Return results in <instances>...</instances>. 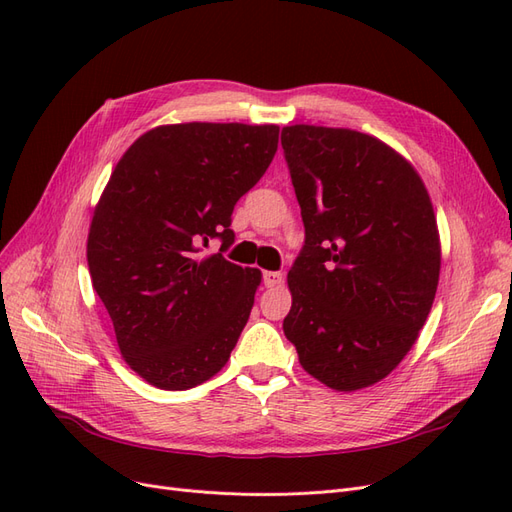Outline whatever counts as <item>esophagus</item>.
<instances>
[{"label": "esophagus", "mask_w": 512, "mask_h": 512, "mask_svg": "<svg viewBox=\"0 0 512 512\" xmlns=\"http://www.w3.org/2000/svg\"><path fill=\"white\" fill-rule=\"evenodd\" d=\"M262 282H265V286H267V288L282 286V282H284V273H282V271H265V273H262Z\"/></svg>", "instance_id": "1"}]
</instances>
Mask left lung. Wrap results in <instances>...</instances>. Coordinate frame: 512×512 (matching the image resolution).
Masks as SVG:
<instances>
[{"label": "left lung", "instance_id": "obj_1", "mask_svg": "<svg viewBox=\"0 0 512 512\" xmlns=\"http://www.w3.org/2000/svg\"><path fill=\"white\" fill-rule=\"evenodd\" d=\"M282 147L305 226L284 333L307 374L365 389L408 354L436 297L429 194L410 162L363 132L301 123L282 130Z\"/></svg>", "mask_w": 512, "mask_h": 512}]
</instances>
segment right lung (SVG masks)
<instances>
[{
	"instance_id": "obj_1",
	"label": "right lung",
	"mask_w": 512,
	"mask_h": 512,
	"mask_svg": "<svg viewBox=\"0 0 512 512\" xmlns=\"http://www.w3.org/2000/svg\"><path fill=\"white\" fill-rule=\"evenodd\" d=\"M277 138V126H160L134 141L106 183L87 239L91 284L121 356L158 389L203 384L237 346L260 271L224 258L232 209L265 175ZM211 238L223 247L203 259Z\"/></svg>"
}]
</instances>
